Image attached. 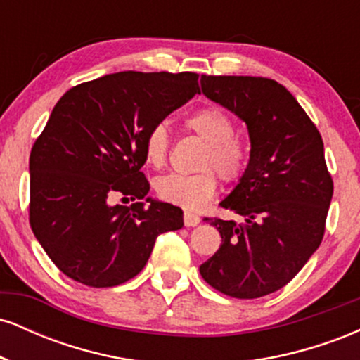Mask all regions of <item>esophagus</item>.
<instances>
[{
  "label": "esophagus",
  "instance_id": "34e87169",
  "mask_svg": "<svg viewBox=\"0 0 360 360\" xmlns=\"http://www.w3.org/2000/svg\"><path fill=\"white\" fill-rule=\"evenodd\" d=\"M200 221H201V218L198 217V214L189 213V212L184 213V225L186 226H196V225H200Z\"/></svg>",
  "mask_w": 360,
  "mask_h": 360
}]
</instances>
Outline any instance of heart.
<instances>
[{"label":"heart","instance_id":"heart-1","mask_svg":"<svg viewBox=\"0 0 360 360\" xmlns=\"http://www.w3.org/2000/svg\"><path fill=\"white\" fill-rule=\"evenodd\" d=\"M186 127L193 130L206 148L200 167L206 171L200 174L183 176L167 174L155 181V194L159 200L176 205L188 212H198L212 201L217 194L218 181L213 167L225 181H235L247 167L249 152L237 137L232 118L218 108H203L186 118ZM169 134L164 125H155L147 134L143 155L152 167H162L167 160Z\"/></svg>","mask_w":360,"mask_h":360}]
</instances>
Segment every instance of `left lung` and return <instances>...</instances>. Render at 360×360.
Here are the masks:
<instances>
[{"label":"left lung","instance_id":"8db88e82","mask_svg":"<svg viewBox=\"0 0 360 360\" xmlns=\"http://www.w3.org/2000/svg\"><path fill=\"white\" fill-rule=\"evenodd\" d=\"M201 91L245 123L250 157L221 206L245 223L206 220L221 245L200 266L210 286L240 300L271 295L315 254L333 196L323 140L279 82L250 76H201Z\"/></svg>","mask_w":360,"mask_h":360}]
</instances>
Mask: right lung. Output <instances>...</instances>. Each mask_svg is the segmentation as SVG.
<instances>
[{"instance_id": "obj_1", "label": "right lung", "mask_w": 360, "mask_h": 360, "mask_svg": "<svg viewBox=\"0 0 360 360\" xmlns=\"http://www.w3.org/2000/svg\"><path fill=\"white\" fill-rule=\"evenodd\" d=\"M194 72L123 71L74 86L30 154V225L65 276L111 288L146 267L155 238L183 229V210L147 196L140 171L152 127L196 93ZM140 199L128 209L112 194Z\"/></svg>"}]
</instances>
